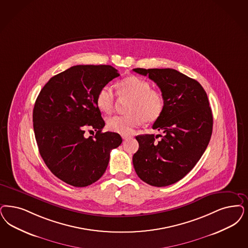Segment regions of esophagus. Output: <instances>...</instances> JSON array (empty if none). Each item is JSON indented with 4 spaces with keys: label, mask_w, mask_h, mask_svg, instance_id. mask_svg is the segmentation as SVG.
<instances>
[{
    "label": "esophagus",
    "mask_w": 248,
    "mask_h": 248,
    "mask_svg": "<svg viewBox=\"0 0 248 248\" xmlns=\"http://www.w3.org/2000/svg\"><path fill=\"white\" fill-rule=\"evenodd\" d=\"M122 138H123L124 140H127L129 138H131V136H128V135H122Z\"/></svg>",
    "instance_id": "esophagus-1"
}]
</instances>
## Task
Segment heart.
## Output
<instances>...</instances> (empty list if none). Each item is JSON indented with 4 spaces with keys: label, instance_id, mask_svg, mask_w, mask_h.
<instances>
[{
    "label": "heart",
    "instance_id": "obj_1",
    "mask_svg": "<svg viewBox=\"0 0 248 248\" xmlns=\"http://www.w3.org/2000/svg\"><path fill=\"white\" fill-rule=\"evenodd\" d=\"M117 93L122 99H130L126 115H115L107 120V127L120 135H129L143 122L150 124L162 114L165 101L162 93L151 89L148 81L137 76L124 78L117 84ZM96 104L101 111L111 113L116 105L115 93L109 85H104L96 96Z\"/></svg>",
    "mask_w": 248,
    "mask_h": 248
}]
</instances>
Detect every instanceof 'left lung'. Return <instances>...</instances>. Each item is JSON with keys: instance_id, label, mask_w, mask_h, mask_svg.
<instances>
[{"instance_id": "obj_1", "label": "left lung", "mask_w": 248, "mask_h": 248, "mask_svg": "<svg viewBox=\"0 0 248 248\" xmlns=\"http://www.w3.org/2000/svg\"><path fill=\"white\" fill-rule=\"evenodd\" d=\"M148 76L162 93L165 106L153 129L164 136H137L133 155L137 176L155 187L183 179L204 153L213 133V113L204 89L197 80L173 68H134Z\"/></svg>"}]
</instances>
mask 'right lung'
Returning a JSON list of instances; mask_svg holds the SVG:
<instances>
[{
	"mask_svg": "<svg viewBox=\"0 0 248 248\" xmlns=\"http://www.w3.org/2000/svg\"><path fill=\"white\" fill-rule=\"evenodd\" d=\"M120 76L110 65H77L52 77L38 95L33 110L34 137L44 162L60 180L86 187L106 170L111 149L123 140L103 133L105 123L96 104L99 90ZM86 128L94 137L86 139Z\"/></svg>",
	"mask_w": 248,
	"mask_h": 248,
	"instance_id": "obj_1",
	"label": "right lung"
}]
</instances>
